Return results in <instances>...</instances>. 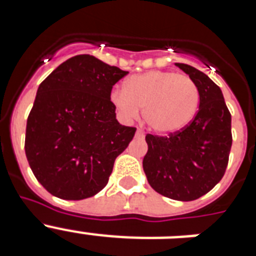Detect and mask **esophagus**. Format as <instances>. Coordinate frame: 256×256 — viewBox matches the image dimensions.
Listing matches in <instances>:
<instances>
[{
	"mask_svg": "<svg viewBox=\"0 0 256 256\" xmlns=\"http://www.w3.org/2000/svg\"><path fill=\"white\" fill-rule=\"evenodd\" d=\"M136 136H137V137H144V133L142 132L141 130H137V132H136Z\"/></svg>",
	"mask_w": 256,
	"mask_h": 256,
	"instance_id": "1",
	"label": "esophagus"
}]
</instances>
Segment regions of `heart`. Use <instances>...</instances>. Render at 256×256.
Returning <instances> with one entry per match:
<instances>
[{"label": "heart", "instance_id": "heart-1", "mask_svg": "<svg viewBox=\"0 0 256 256\" xmlns=\"http://www.w3.org/2000/svg\"><path fill=\"white\" fill-rule=\"evenodd\" d=\"M110 100L126 120L138 118L144 108L148 128L159 134H169L191 122L200 94L188 76L152 70L130 76L126 88H114Z\"/></svg>", "mask_w": 256, "mask_h": 256}]
</instances>
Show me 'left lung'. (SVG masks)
<instances>
[{"instance_id": "left-lung-1", "label": "left lung", "mask_w": 256, "mask_h": 256, "mask_svg": "<svg viewBox=\"0 0 256 256\" xmlns=\"http://www.w3.org/2000/svg\"><path fill=\"white\" fill-rule=\"evenodd\" d=\"M177 66L198 86V110L177 132L146 134L144 170L160 195L192 201L214 188L224 176L232 146L230 112L220 88L206 74L186 64Z\"/></svg>"}]
</instances>
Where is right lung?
<instances>
[{"instance_id":"add662e5","label":"right lung","mask_w":256,"mask_h":256,"mask_svg":"<svg viewBox=\"0 0 256 256\" xmlns=\"http://www.w3.org/2000/svg\"><path fill=\"white\" fill-rule=\"evenodd\" d=\"M128 72L91 55L58 65L38 87L26 130V155L38 182L64 200L94 196L108 184L115 159L134 137L119 124L110 100Z\"/></svg>"}]
</instances>
